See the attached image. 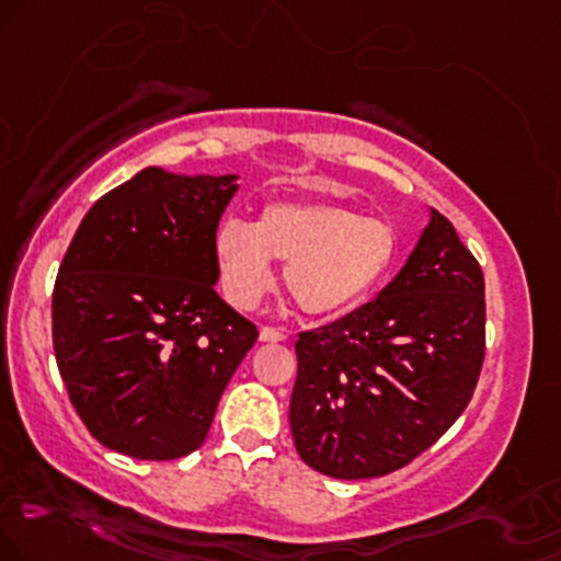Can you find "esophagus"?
I'll list each match as a JSON object with an SVG mask.
<instances>
[{
    "instance_id": "esophagus-1",
    "label": "esophagus",
    "mask_w": 561,
    "mask_h": 561,
    "mask_svg": "<svg viewBox=\"0 0 561 561\" xmlns=\"http://www.w3.org/2000/svg\"><path fill=\"white\" fill-rule=\"evenodd\" d=\"M260 341L280 343V341H286V333H283L280 328H273V324H265V328L260 330Z\"/></svg>"
}]
</instances>
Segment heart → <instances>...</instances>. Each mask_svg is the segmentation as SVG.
<instances>
[{"mask_svg":"<svg viewBox=\"0 0 561 561\" xmlns=\"http://www.w3.org/2000/svg\"><path fill=\"white\" fill-rule=\"evenodd\" d=\"M213 254L220 286L239 309L257 307L275 283L270 260L286 262L283 283L301 312L335 317L362 304L396 265L390 224L341 205L270 203L254 224L228 218Z\"/></svg>","mask_w":561,"mask_h":561,"instance_id":"b5f03b06","label":"heart"}]
</instances>
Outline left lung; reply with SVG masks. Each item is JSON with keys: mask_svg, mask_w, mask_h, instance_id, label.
<instances>
[{"mask_svg": "<svg viewBox=\"0 0 561 561\" xmlns=\"http://www.w3.org/2000/svg\"><path fill=\"white\" fill-rule=\"evenodd\" d=\"M483 356L481 265L455 226L434 213L379 299L299 333L296 453L343 481L400 471L466 411Z\"/></svg>", "mask_w": 561, "mask_h": 561, "instance_id": "1", "label": "left lung"}]
</instances>
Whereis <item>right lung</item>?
<instances>
[{
	"label": "right lung",
	"mask_w": 561,
	"mask_h": 561,
	"mask_svg": "<svg viewBox=\"0 0 561 561\" xmlns=\"http://www.w3.org/2000/svg\"><path fill=\"white\" fill-rule=\"evenodd\" d=\"M237 176L145 169L82 218L51 294L54 356L88 432L176 460L210 432L257 324L216 291L218 220Z\"/></svg>",
	"instance_id": "right-lung-1"
}]
</instances>
